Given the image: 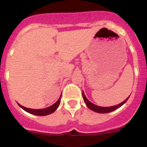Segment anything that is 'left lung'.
<instances>
[{
	"mask_svg": "<svg viewBox=\"0 0 147 147\" xmlns=\"http://www.w3.org/2000/svg\"><path fill=\"white\" fill-rule=\"evenodd\" d=\"M82 96H83V98H84V101H85V102L86 103L87 107H88L89 109H90L91 110H93V111H94V112L98 113H107L112 112V111H113V110L119 108V107H121L122 105H124V104L127 102L129 97V96L127 98H126L124 102H121V104H119V105H115V106H112V107H99V106H97V105H94V104L91 103V102H90L89 100H88V98H86V96H85L84 92H82Z\"/></svg>",
	"mask_w": 147,
	"mask_h": 147,
	"instance_id": "1",
	"label": "left lung"
}]
</instances>
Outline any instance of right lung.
Returning a JSON list of instances; mask_svg holds the SVG:
<instances>
[{
    "instance_id": "right-lung-1",
    "label": "right lung",
    "mask_w": 147,
    "mask_h": 147,
    "mask_svg": "<svg viewBox=\"0 0 147 147\" xmlns=\"http://www.w3.org/2000/svg\"><path fill=\"white\" fill-rule=\"evenodd\" d=\"M60 99H61V96L59 97V98L58 99L57 102H56V103H54L53 105H51V107H47V108H45V109H40V110L27 108V107H23V106L19 105V104H18V105H19V106H20L23 110H24L25 111H26V112L29 113L31 114H34V115H47L51 113H54V111L58 108L59 104H60Z\"/></svg>"
}]
</instances>
